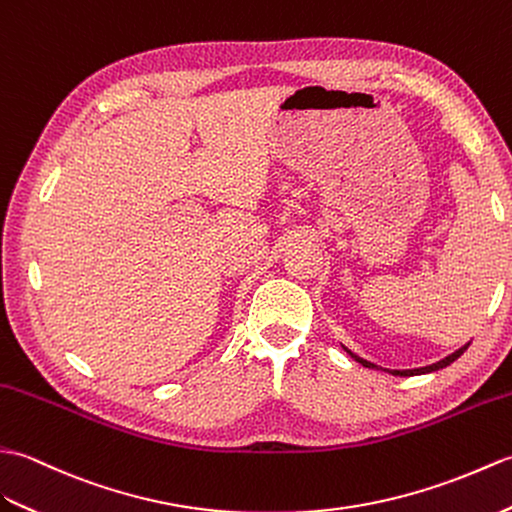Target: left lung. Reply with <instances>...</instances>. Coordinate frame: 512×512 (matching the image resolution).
<instances>
[{
    "instance_id": "left-lung-1",
    "label": "left lung",
    "mask_w": 512,
    "mask_h": 512,
    "mask_svg": "<svg viewBox=\"0 0 512 512\" xmlns=\"http://www.w3.org/2000/svg\"><path fill=\"white\" fill-rule=\"evenodd\" d=\"M469 348V344H464L462 348H458L456 352H451V355L449 357H445V359H440V361H436V363H431V366H425V368H414V370H388L390 374H394V377H414V374H427V372H436V370H440V368H447L449 366V363H453V361H456L460 355H462V352L464 350H467ZM346 352H348V355L352 357V359H355V361H359L361 363V366H366V368H377V370H381L379 366H374V363L372 361H366V359H361L359 355H355V352H350L348 348H344Z\"/></svg>"
}]
</instances>
